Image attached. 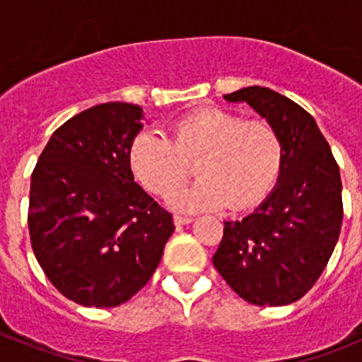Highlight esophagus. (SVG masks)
Listing matches in <instances>:
<instances>
[{"instance_id":"34e87169","label":"esophagus","mask_w":362,"mask_h":362,"mask_svg":"<svg viewBox=\"0 0 362 362\" xmlns=\"http://www.w3.org/2000/svg\"><path fill=\"white\" fill-rule=\"evenodd\" d=\"M174 223L177 226H181V225H188V223H192V217H188V216H179V214H175L174 216Z\"/></svg>"}]
</instances>
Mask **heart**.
I'll use <instances>...</instances> for the list:
<instances>
[{"instance_id": "1", "label": "heart", "mask_w": 362, "mask_h": 362, "mask_svg": "<svg viewBox=\"0 0 362 362\" xmlns=\"http://www.w3.org/2000/svg\"><path fill=\"white\" fill-rule=\"evenodd\" d=\"M284 143L267 119H245L226 108H203L179 117L170 139L143 132L130 146V166L141 185L168 196L186 182L197 163L202 179L188 191L175 192L177 209L243 210L270 194L283 166Z\"/></svg>"}]
</instances>
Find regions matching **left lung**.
I'll return each instance as SVG.
<instances>
[{"instance_id":"1","label":"left lung","mask_w":362,"mask_h":362,"mask_svg":"<svg viewBox=\"0 0 362 362\" xmlns=\"http://www.w3.org/2000/svg\"><path fill=\"white\" fill-rule=\"evenodd\" d=\"M225 99L246 101L270 121L284 156L270 196L245 219L225 221L214 267L252 305H290L321 277L341 233L339 165L313 117L286 95L246 86Z\"/></svg>"}]
</instances>
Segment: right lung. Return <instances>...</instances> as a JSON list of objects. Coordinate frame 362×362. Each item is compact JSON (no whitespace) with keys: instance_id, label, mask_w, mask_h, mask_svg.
<instances>
[{"instance_id":"add662e5","label":"right lung","mask_w":362,"mask_h":362,"mask_svg":"<svg viewBox=\"0 0 362 362\" xmlns=\"http://www.w3.org/2000/svg\"><path fill=\"white\" fill-rule=\"evenodd\" d=\"M141 107L95 105L63 123L30 179L28 232L45 276L66 299L114 308L150 281L172 214L134 181Z\"/></svg>"}]
</instances>
